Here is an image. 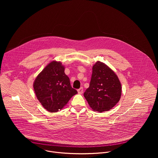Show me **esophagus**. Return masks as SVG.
<instances>
[{
    "label": "esophagus",
    "mask_w": 158,
    "mask_h": 158,
    "mask_svg": "<svg viewBox=\"0 0 158 158\" xmlns=\"http://www.w3.org/2000/svg\"><path fill=\"white\" fill-rule=\"evenodd\" d=\"M77 92H78V93L80 94H82V93H83V88H82V87H80V88L77 90Z\"/></svg>",
    "instance_id": "esophagus-1"
}]
</instances>
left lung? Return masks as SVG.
I'll return each mask as SVG.
<instances>
[{
    "instance_id": "1",
    "label": "left lung",
    "mask_w": 158,
    "mask_h": 158,
    "mask_svg": "<svg viewBox=\"0 0 158 158\" xmlns=\"http://www.w3.org/2000/svg\"><path fill=\"white\" fill-rule=\"evenodd\" d=\"M121 91L117 75L106 64L98 61L93 67L89 87L84 93L89 106L99 112L107 111L119 102Z\"/></svg>"
}]
</instances>
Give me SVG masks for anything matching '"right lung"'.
<instances>
[{
    "instance_id": "add662e5",
    "label": "right lung",
    "mask_w": 158,
    "mask_h": 158,
    "mask_svg": "<svg viewBox=\"0 0 158 158\" xmlns=\"http://www.w3.org/2000/svg\"><path fill=\"white\" fill-rule=\"evenodd\" d=\"M64 69L60 62L53 60L39 74L33 84L37 99L51 112L62 109L77 93L71 87Z\"/></svg>"
}]
</instances>
